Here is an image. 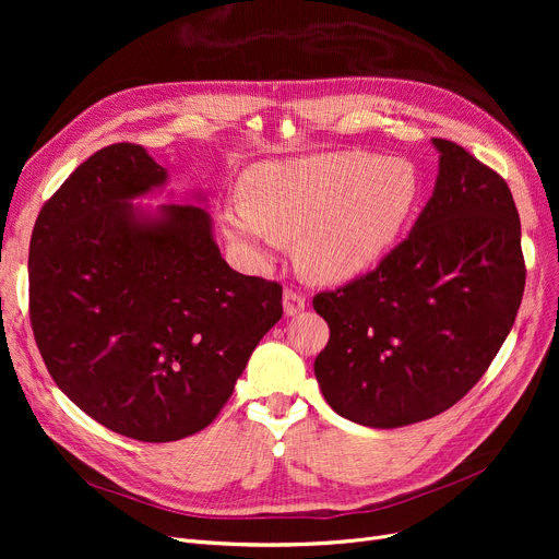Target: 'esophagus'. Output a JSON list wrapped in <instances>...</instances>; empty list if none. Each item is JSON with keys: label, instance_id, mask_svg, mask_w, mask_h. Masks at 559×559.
<instances>
[{"label": "esophagus", "instance_id": "esophagus-1", "mask_svg": "<svg viewBox=\"0 0 559 559\" xmlns=\"http://www.w3.org/2000/svg\"><path fill=\"white\" fill-rule=\"evenodd\" d=\"M304 308H306V297L304 295H299V292H295V289L283 292V310H285L287 317L299 314Z\"/></svg>", "mask_w": 559, "mask_h": 559}]
</instances>
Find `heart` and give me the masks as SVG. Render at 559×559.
Listing matches in <instances>:
<instances>
[{
	"label": "heart",
	"mask_w": 559,
	"mask_h": 559,
	"mask_svg": "<svg viewBox=\"0 0 559 559\" xmlns=\"http://www.w3.org/2000/svg\"><path fill=\"white\" fill-rule=\"evenodd\" d=\"M242 199L217 222L242 258L264 264L283 238L312 281H350L383 260L419 211L424 181L407 158L329 152L264 160L242 176Z\"/></svg>",
	"instance_id": "1"
}]
</instances>
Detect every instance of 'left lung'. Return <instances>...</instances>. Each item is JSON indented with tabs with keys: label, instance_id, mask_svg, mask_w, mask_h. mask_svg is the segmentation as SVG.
<instances>
[{
	"label": "left lung",
	"instance_id": "left-lung-1",
	"mask_svg": "<svg viewBox=\"0 0 559 559\" xmlns=\"http://www.w3.org/2000/svg\"><path fill=\"white\" fill-rule=\"evenodd\" d=\"M439 171L407 238L378 267L312 299L331 337L314 360L344 419L401 428L472 390L514 326L525 287L508 183L460 144L432 138Z\"/></svg>",
	"mask_w": 559,
	"mask_h": 559
}]
</instances>
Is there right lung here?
I'll return each mask as SVG.
<instances>
[{
    "label": "right lung",
    "mask_w": 559,
    "mask_h": 559,
    "mask_svg": "<svg viewBox=\"0 0 559 559\" xmlns=\"http://www.w3.org/2000/svg\"><path fill=\"white\" fill-rule=\"evenodd\" d=\"M165 183L140 144L104 146L43 205L28 247L53 383L108 430L156 444L213 424L283 317L278 283L228 267L209 211L133 205Z\"/></svg>",
    "instance_id": "obj_1"
}]
</instances>
